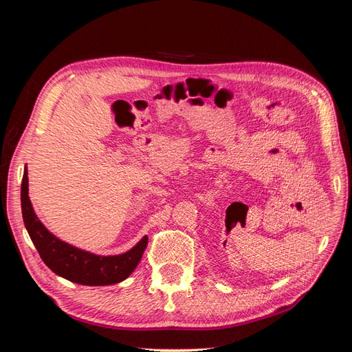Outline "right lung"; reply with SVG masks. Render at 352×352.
I'll return each instance as SVG.
<instances>
[{"label": "right lung", "mask_w": 352, "mask_h": 352, "mask_svg": "<svg viewBox=\"0 0 352 352\" xmlns=\"http://www.w3.org/2000/svg\"><path fill=\"white\" fill-rule=\"evenodd\" d=\"M22 214L29 236L42 261L56 274L74 283L104 286L124 280L141 261L148 243V238L145 236L131 251L113 257H101L57 239L42 225L32 208L28 195L26 168L22 179Z\"/></svg>", "instance_id": "1"}]
</instances>
